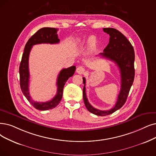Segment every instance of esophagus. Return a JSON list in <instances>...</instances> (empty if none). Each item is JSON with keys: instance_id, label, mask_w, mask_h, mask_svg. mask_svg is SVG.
Wrapping results in <instances>:
<instances>
[{"instance_id": "34e87169", "label": "esophagus", "mask_w": 156, "mask_h": 156, "mask_svg": "<svg viewBox=\"0 0 156 156\" xmlns=\"http://www.w3.org/2000/svg\"><path fill=\"white\" fill-rule=\"evenodd\" d=\"M76 72L79 74H83V73H84L85 72V69L83 66H79L77 68Z\"/></svg>"}]
</instances>
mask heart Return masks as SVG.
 Listing matches in <instances>:
<instances>
[{
  "label": "heart",
  "instance_id": "obj_1",
  "mask_svg": "<svg viewBox=\"0 0 156 156\" xmlns=\"http://www.w3.org/2000/svg\"><path fill=\"white\" fill-rule=\"evenodd\" d=\"M80 44H84V43H87L90 44V45L91 47L94 45V43H95V38L94 36H90V38H88L87 39H86L85 40H79L78 41Z\"/></svg>",
  "mask_w": 156,
  "mask_h": 156
}]
</instances>
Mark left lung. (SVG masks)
Segmentation results:
<instances>
[{"instance_id": "1", "label": "left lung", "mask_w": 156, "mask_h": 156, "mask_svg": "<svg viewBox=\"0 0 156 156\" xmlns=\"http://www.w3.org/2000/svg\"><path fill=\"white\" fill-rule=\"evenodd\" d=\"M105 33L108 34L109 41L104 52L100 54L102 57L115 62L119 68L121 75V88L115 106L108 111H101L93 108L89 103L86 93V79L83 77V100L86 107L90 113L98 116H106L113 113L121 108L126 103L130 88L134 79V51L133 45L126 37L119 30L114 28H103Z\"/></svg>"}]
</instances>
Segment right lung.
Masks as SVG:
<instances>
[{"instance_id": "1", "label": "right lung", "mask_w": 156, "mask_h": 156, "mask_svg": "<svg viewBox=\"0 0 156 156\" xmlns=\"http://www.w3.org/2000/svg\"><path fill=\"white\" fill-rule=\"evenodd\" d=\"M58 29L51 27H43L39 29L37 32L29 38L24 48V52L22 55V61L20 64V88L24 96L26 97L27 101L36 109L45 111L52 109L55 108L61 101L63 93L64 86L67 80L72 77L76 67L72 66L69 68L62 69L58 76L56 85L58 90L56 95L50 101L45 102H35L30 96L29 92V57L30 50L33 46L41 43H50L55 44L59 42V39L57 34Z\"/></svg>"}]
</instances>
